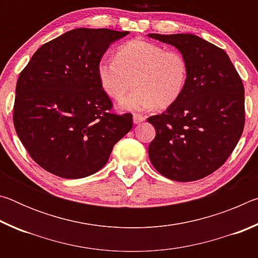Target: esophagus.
Here are the masks:
<instances>
[{
    "label": "esophagus",
    "mask_w": 258,
    "mask_h": 258,
    "mask_svg": "<svg viewBox=\"0 0 258 258\" xmlns=\"http://www.w3.org/2000/svg\"><path fill=\"white\" fill-rule=\"evenodd\" d=\"M146 120V117L140 115V113H134L133 115V121L134 124H139V123H142V121Z\"/></svg>",
    "instance_id": "1"
}]
</instances>
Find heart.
I'll list each match as a JSON object with an SVG mask.
<instances>
[{"label":"heart","mask_w":258,"mask_h":258,"mask_svg":"<svg viewBox=\"0 0 258 258\" xmlns=\"http://www.w3.org/2000/svg\"><path fill=\"white\" fill-rule=\"evenodd\" d=\"M97 71L103 91L113 100L123 98L134 80L135 89L120 102V108L130 111L168 107L180 98L189 76L181 52L141 40L120 45L116 58L103 56Z\"/></svg>","instance_id":"obj_1"}]
</instances>
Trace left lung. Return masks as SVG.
<instances>
[{"mask_svg": "<svg viewBox=\"0 0 258 258\" xmlns=\"http://www.w3.org/2000/svg\"><path fill=\"white\" fill-rule=\"evenodd\" d=\"M148 36L175 46L185 56V89L166 111L148 118L156 137L148 148L151 164L177 182L215 172L237 146L244 126V89L224 50L192 34Z\"/></svg>", "mask_w": 258, "mask_h": 258, "instance_id": "obj_1", "label": "left lung"}]
</instances>
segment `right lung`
<instances>
[{
  "mask_svg": "<svg viewBox=\"0 0 258 258\" xmlns=\"http://www.w3.org/2000/svg\"><path fill=\"white\" fill-rule=\"evenodd\" d=\"M130 32L76 28L43 44L16 86L14 124L34 161L63 178H82L107 164L133 127L132 113L111 112L98 77L109 45Z\"/></svg>",
  "mask_w": 258,
  "mask_h": 258,
  "instance_id": "right-lung-1",
  "label": "right lung"
}]
</instances>
